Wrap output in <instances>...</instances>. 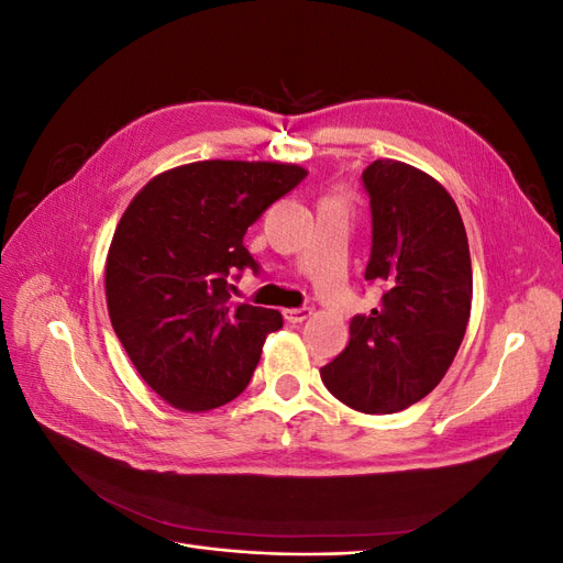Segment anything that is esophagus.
I'll list each match as a JSON object with an SVG mask.
<instances>
[{
	"label": "esophagus",
	"instance_id": "esophagus-1",
	"mask_svg": "<svg viewBox=\"0 0 563 563\" xmlns=\"http://www.w3.org/2000/svg\"><path fill=\"white\" fill-rule=\"evenodd\" d=\"M312 314V308H294V310H284V317H286V321H291V323H300V321H305Z\"/></svg>",
	"mask_w": 563,
	"mask_h": 563
}]
</instances>
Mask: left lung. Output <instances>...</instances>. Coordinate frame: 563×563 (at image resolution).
<instances>
[{"mask_svg":"<svg viewBox=\"0 0 563 563\" xmlns=\"http://www.w3.org/2000/svg\"><path fill=\"white\" fill-rule=\"evenodd\" d=\"M371 255L364 279L378 308L354 314L350 343L321 366L335 399L362 413H397L428 397L463 343L472 261L451 195L418 168L378 159L364 168Z\"/></svg>","mask_w":563,"mask_h":563,"instance_id":"left-lung-1","label":"left lung"}]
</instances>
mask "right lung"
<instances>
[{
	"label": "right lung",
	"mask_w": 563,
	"mask_h": 563,
	"mask_svg": "<svg viewBox=\"0 0 563 563\" xmlns=\"http://www.w3.org/2000/svg\"><path fill=\"white\" fill-rule=\"evenodd\" d=\"M308 176L296 164L195 162L152 178L114 230L106 296L112 329L141 378L183 411L240 397L277 310L232 302L261 265L246 230Z\"/></svg>",
	"instance_id": "obj_1"
}]
</instances>
